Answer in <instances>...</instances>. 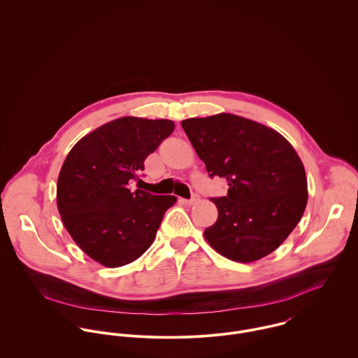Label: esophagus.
I'll return each mask as SVG.
<instances>
[{"label": "esophagus", "mask_w": 358, "mask_h": 358, "mask_svg": "<svg viewBox=\"0 0 358 358\" xmlns=\"http://www.w3.org/2000/svg\"><path fill=\"white\" fill-rule=\"evenodd\" d=\"M182 201H183L185 204L187 205L196 204V203H199V201H200V196H199V194H193L190 200H182Z\"/></svg>", "instance_id": "esophagus-1"}]
</instances>
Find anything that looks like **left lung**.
I'll return each mask as SVG.
<instances>
[{
	"label": "left lung",
	"mask_w": 358,
	"mask_h": 358,
	"mask_svg": "<svg viewBox=\"0 0 358 358\" xmlns=\"http://www.w3.org/2000/svg\"><path fill=\"white\" fill-rule=\"evenodd\" d=\"M182 127L210 178L227 180V196L210 199L217 220L204 236L220 255L248 263L277 250L307 204L305 166L291 143L256 121L220 113Z\"/></svg>",
	"instance_id": "8db88e82"
}]
</instances>
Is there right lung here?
<instances>
[{"label": "right lung", "mask_w": 358, "mask_h": 358, "mask_svg": "<svg viewBox=\"0 0 358 358\" xmlns=\"http://www.w3.org/2000/svg\"><path fill=\"white\" fill-rule=\"evenodd\" d=\"M173 128L171 120L122 117L84 136L67 154L57 178V209L76 244L103 266L120 267L143 255L176 203L175 196L129 187Z\"/></svg>", "instance_id": "right-lung-1"}]
</instances>
